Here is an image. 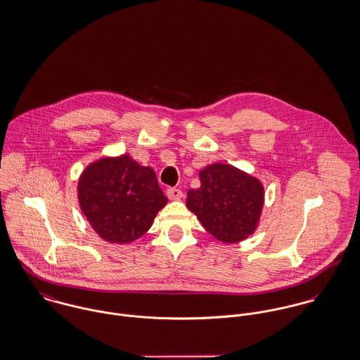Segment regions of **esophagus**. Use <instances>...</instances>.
Returning a JSON list of instances; mask_svg holds the SVG:
<instances>
[{"label": "esophagus", "mask_w": 360, "mask_h": 360, "mask_svg": "<svg viewBox=\"0 0 360 360\" xmlns=\"http://www.w3.org/2000/svg\"><path fill=\"white\" fill-rule=\"evenodd\" d=\"M166 195L169 197V200H172V201H177V200H180V198L183 197V193H181V190H179V188H173V187H170V188H167Z\"/></svg>", "instance_id": "1"}]
</instances>
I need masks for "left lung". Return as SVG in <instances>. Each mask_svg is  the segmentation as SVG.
Listing matches in <instances>:
<instances>
[{
	"label": "left lung",
	"mask_w": 360,
	"mask_h": 360,
	"mask_svg": "<svg viewBox=\"0 0 360 360\" xmlns=\"http://www.w3.org/2000/svg\"><path fill=\"white\" fill-rule=\"evenodd\" d=\"M201 187L188 190L186 205L219 241L238 243L252 235L264 207L262 183L228 163L200 170Z\"/></svg>",
	"instance_id": "left-lung-1"
}]
</instances>
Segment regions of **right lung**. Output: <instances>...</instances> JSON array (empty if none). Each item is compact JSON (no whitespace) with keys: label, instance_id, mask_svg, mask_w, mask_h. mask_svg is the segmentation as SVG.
<instances>
[{"label":"right lung","instance_id":"add662e5","mask_svg":"<svg viewBox=\"0 0 360 360\" xmlns=\"http://www.w3.org/2000/svg\"><path fill=\"white\" fill-rule=\"evenodd\" d=\"M78 201L92 229L113 244L139 239L167 204L153 169L128 153L89 163L78 180Z\"/></svg>","mask_w":360,"mask_h":360}]
</instances>
